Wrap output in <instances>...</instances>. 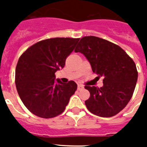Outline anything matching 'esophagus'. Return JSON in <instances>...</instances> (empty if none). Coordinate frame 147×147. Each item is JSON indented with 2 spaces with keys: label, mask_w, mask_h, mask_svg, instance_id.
<instances>
[{
  "label": "esophagus",
  "mask_w": 147,
  "mask_h": 147,
  "mask_svg": "<svg viewBox=\"0 0 147 147\" xmlns=\"http://www.w3.org/2000/svg\"><path fill=\"white\" fill-rule=\"evenodd\" d=\"M82 88H84V86H83L82 85H78V87H77V89L80 90L82 89Z\"/></svg>",
  "instance_id": "1"
}]
</instances>
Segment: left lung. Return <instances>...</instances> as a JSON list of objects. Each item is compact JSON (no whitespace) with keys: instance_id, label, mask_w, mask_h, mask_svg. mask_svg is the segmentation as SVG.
<instances>
[{"instance_id":"left-lung-1","label":"left lung","mask_w":147,"mask_h":147,"mask_svg":"<svg viewBox=\"0 0 147 147\" xmlns=\"http://www.w3.org/2000/svg\"><path fill=\"white\" fill-rule=\"evenodd\" d=\"M85 56L92 71L103 76L100 88L85 86L90 96L85 101L90 112L101 117L119 113L131 99L138 80L134 61L119 45L94 36L84 37L74 50Z\"/></svg>"}]
</instances>
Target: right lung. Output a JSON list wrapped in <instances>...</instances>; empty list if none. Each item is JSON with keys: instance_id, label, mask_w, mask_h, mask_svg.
Returning <instances> with one entry per match:
<instances>
[{"instance_id": "1", "label": "right lung", "mask_w": 147, "mask_h": 147, "mask_svg": "<svg viewBox=\"0 0 147 147\" xmlns=\"http://www.w3.org/2000/svg\"><path fill=\"white\" fill-rule=\"evenodd\" d=\"M80 39L57 37L35 43L23 53L16 66L15 84L20 99L30 112L49 119L62 113L77 89L74 81L63 83L55 73Z\"/></svg>"}]
</instances>
